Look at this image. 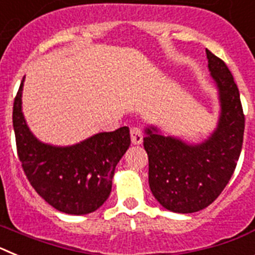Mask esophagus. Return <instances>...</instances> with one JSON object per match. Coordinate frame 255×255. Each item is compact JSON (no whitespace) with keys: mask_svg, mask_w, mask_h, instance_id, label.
<instances>
[{"mask_svg":"<svg viewBox=\"0 0 255 255\" xmlns=\"http://www.w3.org/2000/svg\"><path fill=\"white\" fill-rule=\"evenodd\" d=\"M130 136H131L132 144L138 145V144L143 143V131H141L140 128H136V126L131 128V130H130Z\"/></svg>","mask_w":255,"mask_h":255,"instance_id":"esophagus-1","label":"esophagus"}]
</instances>
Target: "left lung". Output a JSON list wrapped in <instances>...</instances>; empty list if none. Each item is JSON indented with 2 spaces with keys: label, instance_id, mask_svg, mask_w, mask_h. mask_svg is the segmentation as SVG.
<instances>
[{
  "label": "left lung",
  "instance_id": "8db88e82",
  "mask_svg": "<svg viewBox=\"0 0 255 255\" xmlns=\"http://www.w3.org/2000/svg\"><path fill=\"white\" fill-rule=\"evenodd\" d=\"M206 53L221 107L215 131L199 144L166 136L155 126H148L144 136L152 194L176 213H194L213 203L233 176L243 147L245 117L238 85L224 61Z\"/></svg>",
  "mask_w": 255,
  "mask_h": 255
}]
</instances>
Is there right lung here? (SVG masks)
Returning a JSON list of instances; mask_svg holds the SVG:
<instances>
[{
  "label": "right lung",
  "mask_w": 255,
  "mask_h": 255,
  "mask_svg": "<svg viewBox=\"0 0 255 255\" xmlns=\"http://www.w3.org/2000/svg\"><path fill=\"white\" fill-rule=\"evenodd\" d=\"M22 85L24 79L13 101L12 124L17 155L30 185L49 206L67 215L97 211L110 197L116 164L130 145L129 128L98 132L67 147L46 144L24 119Z\"/></svg>",
  "instance_id": "add662e5"
}]
</instances>
